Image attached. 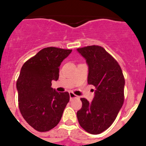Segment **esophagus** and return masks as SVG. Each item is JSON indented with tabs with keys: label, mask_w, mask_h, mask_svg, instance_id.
I'll return each instance as SVG.
<instances>
[{
	"label": "esophagus",
	"mask_w": 146,
	"mask_h": 146,
	"mask_svg": "<svg viewBox=\"0 0 146 146\" xmlns=\"http://www.w3.org/2000/svg\"><path fill=\"white\" fill-rule=\"evenodd\" d=\"M69 97H70V99H74V98L77 97V95H75V94H73L72 92H70L69 93Z\"/></svg>",
	"instance_id": "obj_1"
}]
</instances>
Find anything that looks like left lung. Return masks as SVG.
Returning a JSON list of instances; mask_svg holds the SVG:
<instances>
[{"label":"left lung","instance_id":"8db88e82","mask_svg":"<svg viewBox=\"0 0 146 146\" xmlns=\"http://www.w3.org/2000/svg\"><path fill=\"white\" fill-rule=\"evenodd\" d=\"M77 50L88 66V83L96 88L91 102L80 99L77 117L85 131L98 135L111 126L122 108L125 80L118 62L103 47L92 45Z\"/></svg>","mask_w":146,"mask_h":146}]
</instances>
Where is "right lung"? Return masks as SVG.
Here are the masks:
<instances>
[{
  "mask_svg": "<svg viewBox=\"0 0 146 146\" xmlns=\"http://www.w3.org/2000/svg\"><path fill=\"white\" fill-rule=\"evenodd\" d=\"M72 51L46 47L22 66L17 81L19 108L37 131H47L57 126L69 102V93L57 92L51 82L58 80L59 66Z\"/></svg>",
  "mask_w": 146,
  "mask_h": 146,
  "instance_id": "right-lung-1",
  "label": "right lung"
}]
</instances>
